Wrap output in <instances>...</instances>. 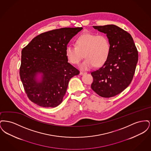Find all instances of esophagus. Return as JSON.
<instances>
[{
  "label": "esophagus",
  "instance_id": "34e87169",
  "mask_svg": "<svg viewBox=\"0 0 151 151\" xmlns=\"http://www.w3.org/2000/svg\"><path fill=\"white\" fill-rule=\"evenodd\" d=\"M86 73V72H80V75H84Z\"/></svg>",
  "mask_w": 151,
  "mask_h": 151
}]
</instances>
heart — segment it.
Instances as JSON below:
<instances>
[{"instance_id":"obj_1","label":"heart","mask_w":151,"mask_h":151,"mask_svg":"<svg viewBox=\"0 0 151 151\" xmlns=\"http://www.w3.org/2000/svg\"><path fill=\"white\" fill-rule=\"evenodd\" d=\"M75 45H68L65 49V54L68 60L73 65L79 64L84 54L86 58L79 65L81 70H88L95 65L99 67L104 64L110 54L109 40L102 35H82L76 40Z\"/></svg>"}]
</instances>
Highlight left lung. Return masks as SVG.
Wrapping results in <instances>:
<instances>
[{
    "label": "left lung",
    "instance_id": "obj_1",
    "mask_svg": "<svg viewBox=\"0 0 151 151\" xmlns=\"http://www.w3.org/2000/svg\"><path fill=\"white\" fill-rule=\"evenodd\" d=\"M106 35L110 46L107 60L99 70L91 72V88L102 97L121 93L131 83L138 60V52L128 32L115 25L93 26Z\"/></svg>",
    "mask_w": 151,
    "mask_h": 151
}]
</instances>
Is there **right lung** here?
<instances>
[{
    "mask_svg": "<svg viewBox=\"0 0 151 151\" xmlns=\"http://www.w3.org/2000/svg\"><path fill=\"white\" fill-rule=\"evenodd\" d=\"M83 28H63L34 38L22 51L20 76L29 100L43 108L63 100L71 78L79 74L68 62L65 49Z\"/></svg>",
    "mask_w": 151,
    "mask_h": 151,
    "instance_id": "1",
    "label": "right lung"
}]
</instances>
